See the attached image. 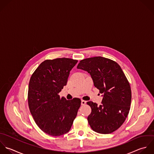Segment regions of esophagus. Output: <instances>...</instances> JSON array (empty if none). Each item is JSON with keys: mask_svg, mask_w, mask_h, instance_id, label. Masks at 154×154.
I'll return each mask as SVG.
<instances>
[{"mask_svg": "<svg viewBox=\"0 0 154 154\" xmlns=\"http://www.w3.org/2000/svg\"><path fill=\"white\" fill-rule=\"evenodd\" d=\"M86 101H85V100H82V103H81V104H82V106L85 105V104H86Z\"/></svg>", "mask_w": 154, "mask_h": 154, "instance_id": "1", "label": "esophagus"}]
</instances>
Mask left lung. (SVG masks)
I'll return each instance as SVG.
<instances>
[{"mask_svg": "<svg viewBox=\"0 0 154 154\" xmlns=\"http://www.w3.org/2000/svg\"><path fill=\"white\" fill-rule=\"evenodd\" d=\"M90 74L95 88L104 94L102 104L87 102L92 109L88 117L91 128L100 134H110L125 122L130 109L131 90L119 65L101 56L83 59L77 67Z\"/></svg>", "mask_w": 154, "mask_h": 154, "instance_id": "8db88e82", "label": "left lung"}]
</instances>
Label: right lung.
Here are the masks:
<instances>
[{"instance_id": "right-lung-1", "label": "right lung", "mask_w": 154, "mask_h": 154, "mask_svg": "<svg viewBox=\"0 0 154 154\" xmlns=\"http://www.w3.org/2000/svg\"><path fill=\"white\" fill-rule=\"evenodd\" d=\"M77 62L65 57L47 59L30 77L27 95L30 112L38 127L50 136L68 133L81 106L79 98L66 100L59 95Z\"/></svg>"}]
</instances>
